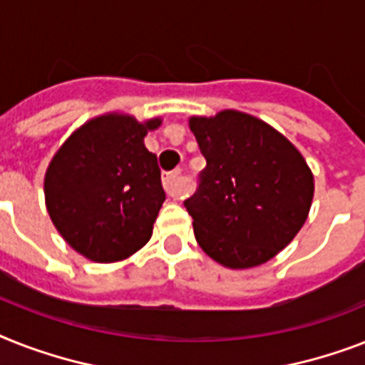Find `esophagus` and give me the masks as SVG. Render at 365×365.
<instances>
[{"label":"esophagus","instance_id":"34e87169","mask_svg":"<svg viewBox=\"0 0 365 365\" xmlns=\"http://www.w3.org/2000/svg\"><path fill=\"white\" fill-rule=\"evenodd\" d=\"M163 185H165V191L170 195V197H178L180 195V189H182V170H173V173H167L163 176Z\"/></svg>","mask_w":365,"mask_h":365}]
</instances>
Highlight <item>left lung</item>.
Instances as JSON below:
<instances>
[{
	"label": "left lung",
	"instance_id": "1",
	"mask_svg": "<svg viewBox=\"0 0 365 365\" xmlns=\"http://www.w3.org/2000/svg\"><path fill=\"white\" fill-rule=\"evenodd\" d=\"M206 159L183 200L198 245L227 268L259 266L290 244L313 200V174L285 136L250 114L191 118Z\"/></svg>",
	"mask_w": 365,
	"mask_h": 365
}]
</instances>
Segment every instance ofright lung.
I'll return each instance as SVG.
<instances>
[{"label":"right lung","instance_id":"right-lung-1","mask_svg":"<svg viewBox=\"0 0 365 365\" xmlns=\"http://www.w3.org/2000/svg\"><path fill=\"white\" fill-rule=\"evenodd\" d=\"M159 123L103 115L73 133L50 163L44 176L50 219L90 260H123L152 238L165 191L144 136Z\"/></svg>","mask_w":365,"mask_h":365}]
</instances>
